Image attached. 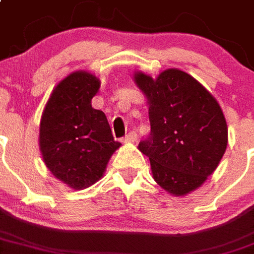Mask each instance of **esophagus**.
Here are the masks:
<instances>
[{
  "mask_svg": "<svg viewBox=\"0 0 254 254\" xmlns=\"http://www.w3.org/2000/svg\"><path fill=\"white\" fill-rule=\"evenodd\" d=\"M136 138H138L136 133H134V131H130L127 135H125V138H123V142H124V143H134L136 140Z\"/></svg>",
  "mask_w": 254,
  "mask_h": 254,
  "instance_id": "34e87169",
  "label": "esophagus"
}]
</instances>
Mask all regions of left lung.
<instances>
[{"label":"left lung","mask_w":254,"mask_h":254,"mask_svg":"<svg viewBox=\"0 0 254 254\" xmlns=\"http://www.w3.org/2000/svg\"><path fill=\"white\" fill-rule=\"evenodd\" d=\"M148 105L151 134L138 148L149 158L154 182L175 197L202 187L228 147L219 102L188 72L167 69L156 78L135 71Z\"/></svg>","instance_id":"1"}]
</instances>
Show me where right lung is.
<instances>
[{"mask_svg": "<svg viewBox=\"0 0 254 254\" xmlns=\"http://www.w3.org/2000/svg\"><path fill=\"white\" fill-rule=\"evenodd\" d=\"M100 79L84 70L69 74L54 88L39 124V149L51 174L75 190L103 176L121 143L115 142L106 115L92 107Z\"/></svg>", "mask_w": 254, "mask_h": 254, "instance_id": "right-lung-1", "label": "right lung"}]
</instances>
